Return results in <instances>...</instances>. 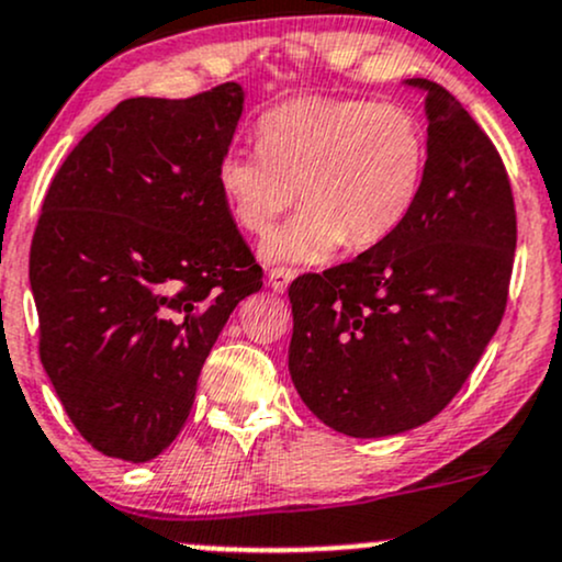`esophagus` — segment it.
<instances>
[{
  "mask_svg": "<svg viewBox=\"0 0 562 562\" xmlns=\"http://www.w3.org/2000/svg\"><path fill=\"white\" fill-rule=\"evenodd\" d=\"M295 271L293 269H271L269 271V285L274 293H285L288 285L293 282Z\"/></svg>",
  "mask_w": 562,
  "mask_h": 562,
  "instance_id": "1",
  "label": "esophagus"
}]
</instances>
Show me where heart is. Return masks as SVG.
Returning a JSON list of instances; mask_svg holds the SVG:
<instances>
[{"label": "heart", "mask_w": 562, "mask_h": 562, "mask_svg": "<svg viewBox=\"0 0 562 562\" xmlns=\"http://www.w3.org/2000/svg\"><path fill=\"white\" fill-rule=\"evenodd\" d=\"M258 151L221 157L215 183L232 221L267 237L280 215L304 205L263 245L269 263H319L347 243L368 250L405 224L427 176V133L400 103L293 98L258 120Z\"/></svg>", "instance_id": "heart-1"}]
</instances>
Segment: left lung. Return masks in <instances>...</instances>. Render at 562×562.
Wrapping results in <instances>:
<instances>
[{
	"label": "left lung",
	"mask_w": 562,
	"mask_h": 562,
	"mask_svg": "<svg viewBox=\"0 0 562 562\" xmlns=\"http://www.w3.org/2000/svg\"><path fill=\"white\" fill-rule=\"evenodd\" d=\"M427 176L405 224L355 261L293 282L295 392L330 429L371 440L431 422L504 317L517 221L507 170L470 111L429 79Z\"/></svg>",
	"instance_id": "obj_1"
}]
</instances>
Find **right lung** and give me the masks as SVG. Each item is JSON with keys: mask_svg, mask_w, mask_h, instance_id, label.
<instances>
[{"mask_svg": "<svg viewBox=\"0 0 562 562\" xmlns=\"http://www.w3.org/2000/svg\"><path fill=\"white\" fill-rule=\"evenodd\" d=\"M243 109L237 82L127 98L47 189L29 261L40 357L79 435L114 459L176 440L215 338L263 285L215 183Z\"/></svg>", "mask_w": 562, "mask_h": 562, "instance_id": "add662e5", "label": "right lung"}]
</instances>
